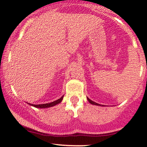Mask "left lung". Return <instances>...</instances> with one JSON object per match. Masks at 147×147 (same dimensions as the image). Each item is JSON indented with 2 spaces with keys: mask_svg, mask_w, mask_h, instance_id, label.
<instances>
[{
  "mask_svg": "<svg viewBox=\"0 0 147 147\" xmlns=\"http://www.w3.org/2000/svg\"><path fill=\"white\" fill-rule=\"evenodd\" d=\"M87 99H88V101L89 103H90L91 104H93V105H97V106H102V105H100V104H97V103H96V102H93V101L90 100V99H89V98H88V97H87ZM102 106H103V105H102Z\"/></svg>",
  "mask_w": 147,
  "mask_h": 147,
  "instance_id": "obj_1",
  "label": "left lung"
}]
</instances>
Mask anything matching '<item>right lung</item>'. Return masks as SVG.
Segmentation results:
<instances>
[{
	"mask_svg": "<svg viewBox=\"0 0 147 147\" xmlns=\"http://www.w3.org/2000/svg\"><path fill=\"white\" fill-rule=\"evenodd\" d=\"M63 98V96H62L61 97L60 99H57L56 101H54V102H52L51 103H48V104H36V105H35V104H29L31 106H34V107L36 108H40V109H45V108H49V107H52V106H54L55 105H57V104H59L60 102H61L62 99Z\"/></svg>",
	"mask_w": 147,
	"mask_h": 147,
	"instance_id": "obj_1",
	"label": "right lung"
}]
</instances>
